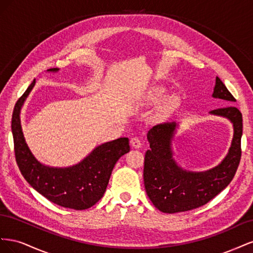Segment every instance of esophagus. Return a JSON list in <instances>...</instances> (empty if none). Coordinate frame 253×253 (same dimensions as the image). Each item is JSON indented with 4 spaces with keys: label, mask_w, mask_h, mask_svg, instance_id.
<instances>
[{
    "label": "esophagus",
    "mask_w": 253,
    "mask_h": 253,
    "mask_svg": "<svg viewBox=\"0 0 253 253\" xmlns=\"http://www.w3.org/2000/svg\"><path fill=\"white\" fill-rule=\"evenodd\" d=\"M129 142H131V145L135 149H139L141 147V141L138 137H133V138H131V141Z\"/></svg>",
    "instance_id": "obj_1"
}]
</instances>
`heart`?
Returning <instances> with one entry per match:
<instances>
[{
    "instance_id": "1",
    "label": "heart",
    "mask_w": 253,
    "mask_h": 253,
    "mask_svg": "<svg viewBox=\"0 0 253 253\" xmlns=\"http://www.w3.org/2000/svg\"><path fill=\"white\" fill-rule=\"evenodd\" d=\"M164 93H165L164 87H162V86H153L143 96V101L148 102V103H155L159 100L160 98L163 97ZM176 102H177V99H176L175 97L168 98L167 100L165 101L164 105L162 106V109H160V112H162L163 114L170 112L176 105Z\"/></svg>"
}]
</instances>
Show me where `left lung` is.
Wrapping results in <instances>:
<instances>
[{"label": "left lung", "mask_w": 253, "mask_h": 253, "mask_svg": "<svg viewBox=\"0 0 253 253\" xmlns=\"http://www.w3.org/2000/svg\"><path fill=\"white\" fill-rule=\"evenodd\" d=\"M212 97L228 103L235 102L234 97L218 77L215 78ZM209 114L227 118L233 126V138L227 155L209 170L189 171L176 163L172 149V140L179 126L176 122L157 125L147 134L150 150L144 157V188L153 205L162 212H183L204 206L221 192L234 177L242 153V113L234 106H226Z\"/></svg>", "instance_id": "obj_1"}]
</instances>
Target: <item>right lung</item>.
<instances>
[{"instance_id":"obj_1","label":"right lung","mask_w":253,"mask_h":253,"mask_svg":"<svg viewBox=\"0 0 253 253\" xmlns=\"http://www.w3.org/2000/svg\"><path fill=\"white\" fill-rule=\"evenodd\" d=\"M58 73L59 68H49ZM36 80L25 90L14 106L11 131L14 154L23 177L37 192L58 206L84 210L103 196L117 160L129 151L128 138L115 139L98 145L80 163L70 167H50L38 160L28 148L21 125V110Z\"/></svg>"}]
</instances>
